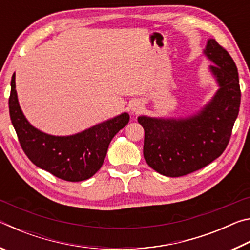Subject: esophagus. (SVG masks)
I'll return each instance as SVG.
<instances>
[{"label": "esophagus", "instance_id": "obj_1", "mask_svg": "<svg viewBox=\"0 0 250 250\" xmlns=\"http://www.w3.org/2000/svg\"><path fill=\"white\" fill-rule=\"evenodd\" d=\"M142 105H143V104L140 103V101H137V103H134V104H132V107H131V110H132L133 112L139 111V110L142 109Z\"/></svg>", "mask_w": 250, "mask_h": 250}]
</instances>
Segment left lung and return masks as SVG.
I'll return each instance as SVG.
<instances>
[{
	"label": "left lung",
	"mask_w": 250,
	"mask_h": 250,
	"mask_svg": "<svg viewBox=\"0 0 250 250\" xmlns=\"http://www.w3.org/2000/svg\"><path fill=\"white\" fill-rule=\"evenodd\" d=\"M204 53L219 89L210 103L185 119L139 117L145 129L143 155L147 166L170 177L188 175L216 160L229 143L240 107L238 70L229 53L208 40Z\"/></svg>",
	"instance_id": "left-lung-1"
}]
</instances>
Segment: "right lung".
Here are the masks:
<instances>
[{
	"label": "right lung",
	"mask_w": 250,
	"mask_h": 250,
	"mask_svg": "<svg viewBox=\"0 0 250 250\" xmlns=\"http://www.w3.org/2000/svg\"><path fill=\"white\" fill-rule=\"evenodd\" d=\"M8 109L12 125L27 158L54 176L68 182L89 179L104 164L112 138L129 122L126 112L69 137H54L28 124L20 108L15 73L11 80Z\"/></svg>",
	"instance_id": "right-lung-1"
}]
</instances>
